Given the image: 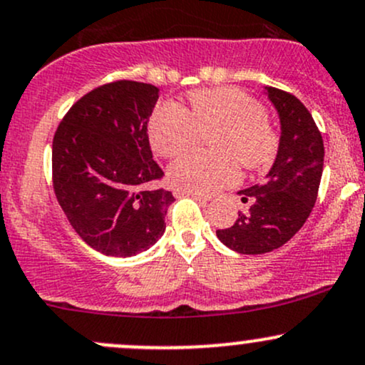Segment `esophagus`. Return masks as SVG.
<instances>
[{"mask_svg": "<svg viewBox=\"0 0 365 365\" xmlns=\"http://www.w3.org/2000/svg\"><path fill=\"white\" fill-rule=\"evenodd\" d=\"M175 194H176V197H183V195H187V197H194L195 201H199V202H208V201H210V199L206 197V195H202V194H194V192H189V190L176 189V190H175Z\"/></svg>", "mask_w": 365, "mask_h": 365, "instance_id": "34e87169", "label": "esophagus"}]
</instances>
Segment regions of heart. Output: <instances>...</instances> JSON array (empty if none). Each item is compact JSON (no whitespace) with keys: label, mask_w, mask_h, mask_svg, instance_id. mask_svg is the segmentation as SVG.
Returning a JSON list of instances; mask_svg holds the SVG:
<instances>
[{"label":"heart","mask_w":365,"mask_h":365,"mask_svg":"<svg viewBox=\"0 0 365 365\" xmlns=\"http://www.w3.org/2000/svg\"><path fill=\"white\" fill-rule=\"evenodd\" d=\"M217 131L212 148L217 155L190 152L170 168L176 189L213 194L240 178V160L250 170L266 168L278 148V136L264 108L237 89L190 92L185 110L160 105L148 125L152 147L160 157H175L197 141L199 133Z\"/></svg>","instance_id":"1"}]
</instances>
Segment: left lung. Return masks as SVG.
Instances as JSON below:
<instances>
[{
    "label": "left lung",
    "mask_w": 365,
    "mask_h": 365,
    "mask_svg": "<svg viewBox=\"0 0 365 365\" xmlns=\"http://www.w3.org/2000/svg\"><path fill=\"white\" fill-rule=\"evenodd\" d=\"M264 94L279 118L274 163L266 182L237 192L241 201H250L248 213L217 231L218 240L241 255L273 252L292 240L317 202L324 171V140L308 108L274 87H264Z\"/></svg>",
    "instance_id": "1"
}]
</instances>
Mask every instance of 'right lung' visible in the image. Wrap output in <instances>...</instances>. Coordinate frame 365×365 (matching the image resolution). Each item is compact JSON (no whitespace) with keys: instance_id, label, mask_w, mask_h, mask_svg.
Wrapping results in <instances>:
<instances>
[{"instance_id":"right-lung-1","label":"right lung","mask_w":365,"mask_h":365,"mask_svg":"<svg viewBox=\"0 0 365 365\" xmlns=\"http://www.w3.org/2000/svg\"><path fill=\"white\" fill-rule=\"evenodd\" d=\"M159 99L150 83H106L71 106L52 143L53 190L76 234L108 257L148 250L166 231L170 190L153 160L148 120Z\"/></svg>"}]
</instances>
